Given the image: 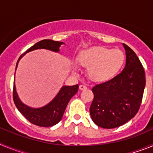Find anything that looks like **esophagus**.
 Returning <instances> with one entry per match:
<instances>
[{
	"mask_svg": "<svg viewBox=\"0 0 153 153\" xmlns=\"http://www.w3.org/2000/svg\"><path fill=\"white\" fill-rule=\"evenodd\" d=\"M86 89H87V86H86V85L84 84L79 85V90H86Z\"/></svg>",
	"mask_w": 153,
	"mask_h": 153,
	"instance_id": "1",
	"label": "esophagus"
}]
</instances>
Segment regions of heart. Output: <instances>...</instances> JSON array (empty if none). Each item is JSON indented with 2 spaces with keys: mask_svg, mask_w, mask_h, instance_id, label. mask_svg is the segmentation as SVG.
Here are the masks:
<instances>
[{
  "mask_svg": "<svg viewBox=\"0 0 153 153\" xmlns=\"http://www.w3.org/2000/svg\"><path fill=\"white\" fill-rule=\"evenodd\" d=\"M78 60L80 65L88 68L87 74L92 81L102 83L118 74L123 65L125 56L120 50L94 47L81 52Z\"/></svg>",
  "mask_w": 153,
  "mask_h": 153,
  "instance_id": "b5f03b06",
  "label": "heart"
}]
</instances>
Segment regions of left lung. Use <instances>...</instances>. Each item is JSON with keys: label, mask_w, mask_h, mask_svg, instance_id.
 Masks as SVG:
<instances>
[{"label": "left lung", "mask_w": 153, "mask_h": 153, "mask_svg": "<svg viewBox=\"0 0 153 153\" xmlns=\"http://www.w3.org/2000/svg\"><path fill=\"white\" fill-rule=\"evenodd\" d=\"M125 68L115 77L93 86L94 98L90 108L96 125L113 129L127 123L140 109L146 86L145 71L135 52L123 44Z\"/></svg>", "instance_id": "left-lung-1"}]
</instances>
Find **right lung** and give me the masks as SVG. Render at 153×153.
<instances>
[{
    "label": "right lung",
    "mask_w": 153,
    "mask_h": 153,
    "mask_svg": "<svg viewBox=\"0 0 153 153\" xmlns=\"http://www.w3.org/2000/svg\"><path fill=\"white\" fill-rule=\"evenodd\" d=\"M63 43L59 41H54L52 40H43L37 42L34 45L30 47L26 52L21 54L19 57L16 64V68L17 67L18 62L21 57L26 53L34 51L36 49H47L50 51L58 52L60 45ZM79 85L74 86H64L61 88L53 100L47 106L44 107L33 109L24 105L18 98V96L16 92V87L13 83V99L15 104L21 114L31 123L41 127H49L56 125L61 120L65 109L70 99L72 98L76 93H77Z\"/></svg>",
    "instance_id": "right-lung-1"
}]
</instances>
